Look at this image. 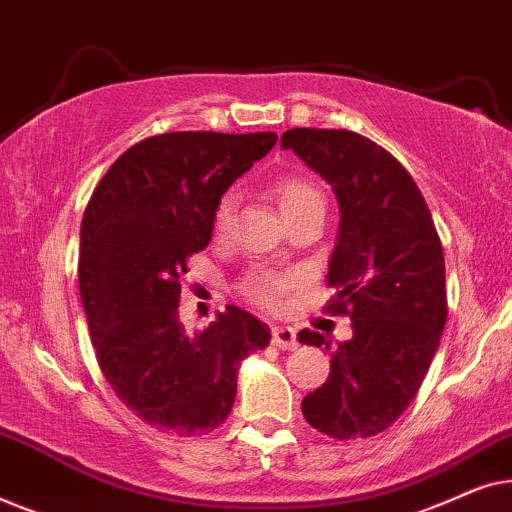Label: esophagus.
<instances>
[{"label":"esophagus","mask_w":512,"mask_h":512,"mask_svg":"<svg viewBox=\"0 0 512 512\" xmlns=\"http://www.w3.org/2000/svg\"><path fill=\"white\" fill-rule=\"evenodd\" d=\"M272 342H275V347L286 349V352L298 347L296 331H293L291 326H275V328H272Z\"/></svg>","instance_id":"34e87169"}]
</instances>
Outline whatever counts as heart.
<instances>
[{
	"label": "heart",
	"mask_w": 512,
	"mask_h": 512,
	"mask_svg": "<svg viewBox=\"0 0 512 512\" xmlns=\"http://www.w3.org/2000/svg\"><path fill=\"white\" fill-rule=\"evenodd\" d=\"M275 191L277 205L282 209L284 219L291 221L293 216L310 212V209H324V195L310 179L300 177V174H286L279 177L272 184ZM237 207H240V193L235 188H228L216 200L214 216H212V233L216 240H223L233 228ZM293 286L291 275H282V272H268V270H254L242 277L240 293L249 303H254L263 310H277L282 305L284 293Z\"/></svg>",
	"instance_id": "b5f03b06"
}]
</instances>
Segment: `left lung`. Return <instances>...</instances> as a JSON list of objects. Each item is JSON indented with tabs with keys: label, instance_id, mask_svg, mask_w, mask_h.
I'll return each mask as SVG.
<instances>
[{
	"label": "left lung",
	"instance_id": "obj_1",
	"mask_svg": "<svg viewBox=\"0 0 512 512\" xmlns=\"http://www.w3.org/2000/svg\"><path fill=\"white\" fill-rule=\"evenodd\" d=\"M340 202V233L326 312L352 319V340L331 352V375L303 398L307 424L352 440L389 429L422 387L447 319L445 258L431 212L410 172L352 130L293 128L282 135ZM305 345L331 349L317 331Z\"/></svg>",
	"mask_w": 512,
	"mask_h": 512
}]
</instances>
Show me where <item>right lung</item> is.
Here are the masks:
<instances>
[{
	"instance_id": "1",
	"label": "right lung",
	"mask_w": 512,
	"mask_h": 512,
	"mask_svg": "<svg viewBox=\"0 0 512 512\" xmlns=\"http://www.w3.org/2000/svg\"><path fill=\"white\" fill-rule=\"evenodd\" d=\"M277 142L275 132H165L130 146L95 186L81 223L79 289L97 363L146 424L202 436L233 410L237 368L270 328L228 305L186 335L188 258L212 240L216 200Z\"/></svg>"
}]
</instances>
